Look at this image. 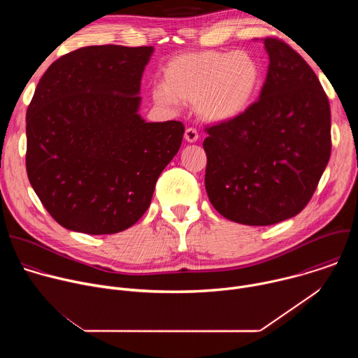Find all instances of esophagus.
<instances>
[{"label": "esophagus", "mask_w": 358, "mask_h": 358, "mask_svg": "<svg viewBox=\"0 0 358 358\" xmlns=\"http://www.w3.org/2000/svg\"><path fill=\"white\" fill-rule=\"evenodd\" d=\"M184 138L188 141V143H195L198 140V133L194 127H188L185 130V134H184Z\"/></svg>", "instance_id": "34e87169"}]
</instances>
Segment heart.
<instances>
[{
    "mask_svg": "<svg viewBox=\"0 0 358 358\" xmlns=\"http://www.w3.org/2000/svg\"><path fill=\"white\" fill-rule=\"evenodd\" d=\"M262 71L250 54L201 50L170 59L162 69V86L152 89L156 103L195 105L207 122H228L242 115L257 96Z\"/></svg>",
    "mask_w": 358,
    "mask_h": 358,
    "instance_id": "1",
    "label": "heart"
}]
</instances>
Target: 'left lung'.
Returning a JSON list of instances; mask_svg holds the SVG:
<instances>
[{"label": "left lung", "instance_id": "8db88e82", "mask_svg": "<svg viewBox=\"0 0 358 358\" xmlns=\"http://www.w3.org/2000/svg\"><path fill=\"white\" fill-rule=\"evenodd\" d=\"M269 55L259 100L207 129L206 189L227 220L265 227L297 215L310 201L331 152L329 99L296 50L265 38Z\"/></svg>", "mask_w": 358, "mask_h": 358}]
</instances>
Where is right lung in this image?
I'll return each instance as SVG.
<instances>
[{"label": "right lung", "instance_id": "1", "mask_svg": "<svg viewBox=\"0 0 358 358\" xmlns=\"http://www.w3.org/2000/svg\"><path fill=\"white\" fill-rule=\"evenodd\" d=\"M155 48L96 45L69 52L41 78L27 110V173L59 225L122 232L150 207L178 152L181 122H145L140 82Z\"/></svg>", "mask_w": 358, "mask_h": 358}]
</instances>
